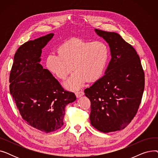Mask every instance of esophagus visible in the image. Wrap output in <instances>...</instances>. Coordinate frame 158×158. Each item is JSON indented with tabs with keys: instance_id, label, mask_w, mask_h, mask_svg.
Returning a JSON list of instances; mask_svg holds the SVG:
<instances>
[{
	"instance_id": "1",
	"label": "esophagus",
	"mask_w": 158,
	"mask_h": 158,
	"mask_svg": "<svg viewBox=\"0 0 158 158\" xmlns=\"http://www.w3.org/2000/svg\"><path fill=\"white\" fill-rule=\"evenodd\" d=\"M75 94H76V95L77 97H81V96L85 94L84 92L82 90H79V91H76V92H75Z\"/></svg>"
}]
</instances>
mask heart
Wrapping results in <instances>:
<instances>
[{
	"mask_svg": "<svg viewBox=\"0 0 158 158\" xmlns=\"http://www.w3.org/2000/svg\"><path fill=\"white\" fill-rule=\"evenodd\" d=\"M110 58V48L102 41H86L72 38L64 41L57 48V54L47 57L48 69L61 80H65L73 70L76 71L64 83L69 89H77L86 81L100 78Z\"/></svg>",
	"mask_w": 158,
	"mask_h": 158,
	"instance_id": "1",
	"label": "heart"
}]
</instances>
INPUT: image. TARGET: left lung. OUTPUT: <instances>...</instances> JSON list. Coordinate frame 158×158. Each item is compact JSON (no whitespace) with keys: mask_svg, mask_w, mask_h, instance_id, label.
<instances>
[{"mask_svg":"<svg viewBox=\"0 0 158 158\" xmlns=\"http://www.w3.org/2000/svg\"><path fill=\"white\" fill-rule=\"evenodd\" d=\"M108 43L111 59L105 75L85 89L91 102V124L102 132L120 131L135 117L145 87L139 56L118 33L95 29Z\"/></svg>","mask_w":158,"mask_h":158,"instance_id":"1","label":"left lung"}]
</instances>
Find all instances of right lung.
<instances>
[{"label":"right lung","mask_w":158,"mask_h":158,"mask_svg":"<svg viewBox=\"0 0 158 158\" xmlns=\"http://www.w3.org/2000/svg\"><path fill=\"white\" fill-rule=\"evenodd\" d=\"M54 34L22 45L10 75V91L23 120L38 130L54 132L63 125L65 107L76 101L47 69L40 64L42 49Z\"/></svg>","instance_id":"right-lung-1"}]
</instances>
